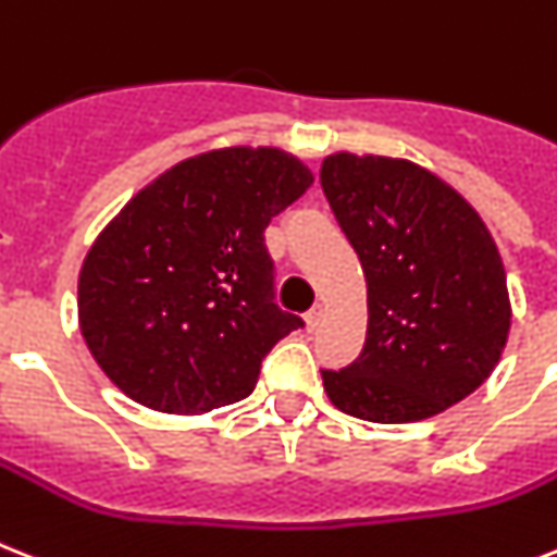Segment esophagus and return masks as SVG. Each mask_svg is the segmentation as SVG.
I'll return each instance as SVG.
<instances>
[{
  "label": "esophagus",
  "instance_id": "esophagus-1",
  "mask_svg": "<svg viewBox=\"0 0 557 557\" xmlns=\"http://www.w3.org/2000/svg\"><path fill=\"white\" fill-rule=\"evenodd\" d=\"M320 320H323V306H314V309H309V314H306V325H309V332H314V329H318Z\"/></svg>",
  "mask_w": 557,
  "mask_h": 557
}]
</instances>
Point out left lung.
Returning a JSON list of instances; mask_svg holds the SVG:
<instances>
[{"instance_id":"obj_1","label":"left lung","mask_w":557,"mask_h":557,"mask_svg":"<svg viewBox=\"0 0 557 557\" xmlns=\"http://www.w3.org/2000/svg\"><path fill=\"white\" fill-rule=\"evenodd\" d=\"M320 185L369 286L363 351L323 369L332 404L372 423H411L472 395L512 318L478 211L426 169L388 157H325Z\"/></svg>"}]
</instances>
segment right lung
<instances>
[{
	"label": "right lung",
	"mask_w": 557,
	"mask_h": 557,
	"mask_svg": "<svg viewBox=\"0 0 557 557\" xmlns=\"http://www.w3.org/2000/svg\"><path fill=\"white\" fill-rule=\"evenodd\" d=\"M311 185L277 148L200 153L157 176L90 246L79 325L102 372L137 404L200 414L255 392L283 311L265 248L271 216Z\"/></svg>",
	"instance_id": "add662e5"
}]
</instances>
